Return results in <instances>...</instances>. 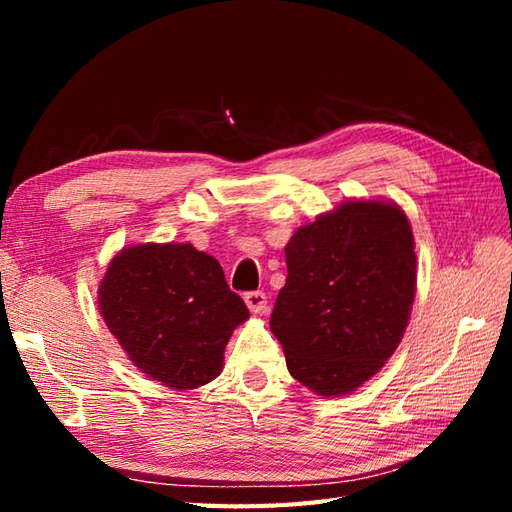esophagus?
I'll return each mask as SVG.
<instances>
[{
  "instance_id": "34e87169",
  "label": "esophagus",
  "mask_w": 512,
  "mask_h": 512,
  "mask_svg": "<svg viewBox=\"0 0 512 512\" xmlns=\"http://www.w3.org/2000/svg\"><path fill=\"white\" fill-rule=\"evenodd\" d=\"M244 301H246V306H248V310L253 312V314H262L264 310H266V295L262 290H255V292H246V297H244Z\"/></svg>"
}]
</instances>
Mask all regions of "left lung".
Returning <instances> with one entry per match:
<instances>
[{"mask_svg": "<svg viewBox=\"0 0 512 512\" xmlns=\"http://www.w3.org/2000/svg\"><path fill=\"white\" fill-rule=\"evenodd\" d=\"M413 248L405 211L387 200H347L295 231L270 314L292 378L332 398L389 361L416 297Z\"/></svg>", "mask_w": 512, "mask_h": 512, "instance_id": "8db88e82", "label": "left lung"}]
</instances>
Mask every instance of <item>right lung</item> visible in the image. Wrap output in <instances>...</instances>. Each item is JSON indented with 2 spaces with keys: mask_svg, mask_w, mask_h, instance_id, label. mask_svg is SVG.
Returning <instances> with one entry per match:
<instances>
[{
  "mask_svg": "<svg viewBox=\"0 0 512 512\" xmlns=\"http://www.w3.org/2000/svg\"><path fill=\"white\" fill-rule=\"evenodd\" d=\"M99 310L129 361L178 391L220 376L226 343L248 319L220 262L173 242L127 246L112 257Z\"/></svg>",
  "mask_w": 512,
  "mask_h": 512,
  "instance_id": "add662e5",
  "label": "right lung"
}]
</instances>
